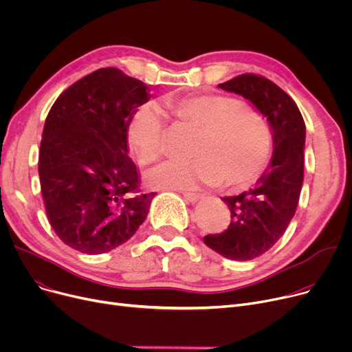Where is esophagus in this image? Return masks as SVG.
Masks as SVG:
<instances>
[{
  "mask_svg": "<svg viewBox=\"0 0 352 352\" xmlns=\"http://www.w3.org/2000/svg\"><path fill=\"white\" fill-rule=\"evenodd\" d=\"M179 192L184 195V198H186L190 202H197V201H199L202 198L199 194L191 192V191H179Z\"/></svg>",
  "mask_w": 352,
  "mask_h": 352,
  "instance_id": "esophagus-1",
  "label": "esophagus"
}]
</instances>
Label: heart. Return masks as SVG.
Listing matches in <instances>:
<instances>
[{"label":"heart","instance_id":"1","mask_svg":"<svg viewBox=\"0 0 352 352\" xmlns=\"http://www.w3.org/2000/svg\"><path fill=\"white\" fill-rule=\"evenodd\" d=\"M177 116L202 129L191 160H166L146 173L150 186L161 190H194L199 184L226 179L243 186L261 171L268 144L261 125L238 101L224 96H190L166 101ZM128 141L142 162L164 151L165 120L155 105H142L128 126Z\"/></svg>","mask_w":352,"mask_h":352}]
</instances>
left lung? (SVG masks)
Returning <instances> with one entry per match:
<instances>
[{
	"label": "left lung",
	"instance_id": "1",
	"mask_svg": "<svg viewBox=\"0 0 352 352\" xmlns=\"http://www.w3.org/2000/svg\"><path fill=\"white\" fill-rule=\"evenodd\" d=\"M218 87L248 100L265 118L272 135L271 162L255 186L223 198L232 217L228 228L204 236L215 252L250 261L278 241L297 210L304 181L305 122L287 92L263 76L243 74Z\"/></svg>",
	"mask_w": 352,
	"mask_h": 352
}]
</instances>
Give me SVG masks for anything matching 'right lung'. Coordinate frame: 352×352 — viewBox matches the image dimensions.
Segmentation results:
<instances>
[{"label":"right lung","mask_w":352,"mask_h":352,"mask_svg":"<svg viewBox=\"0 0 352 352\" xmlns=\"http://www.w3.org/2000/svg\"><path fill=\"white\" fill-rule=\"evenodd\" d=\"M150 88L118 68L74 82L45 120L38 174L47 217L68 247L102 254L131 238L155 192L142 194L128 126Z\"/></svg>","instance_id":"add662e5"}]
</instances>
